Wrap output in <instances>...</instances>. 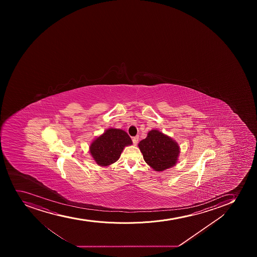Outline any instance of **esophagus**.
<instances>
[{"label": "esophagus", "instance_id": "1", "mask_svg": "<svg viewBox=\"0 0 257 257\" xmlns=\"http://www.w3.org/2000/svg\"><path fill=\"white\" fill-rule=\"evenodd\" d=\"M138 141H139V137L138 136H136L134 138H133V144L134 145H137L138 143Z\"/></svg>", "mask_w": 257, "mask_h": 257}]
</instances>
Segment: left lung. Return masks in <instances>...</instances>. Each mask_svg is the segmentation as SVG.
<instances>
[{
	"mask_svg": "<svg viewBox=\"0 0 257 257\" xmlns=\"http://www.w3.org/2000/svg\"><path fill=\"white\" fill-rule=\"evenodd\" d=\"M138 146L146 163L154 170H165L177 163L179 154L178 143L159 131L149 132Z\"/></svg>",
	"mask_w": 257,
	"mask_h": 257,
	"instance_id": "obj_1",
	"label": "left lung"
}]
</instances>
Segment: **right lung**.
<instances>
[{
    "label": "right lung",
    "mask_w": 257,
    "mask_h": 257,
    "mask_svg": "<svg viewBox=\"0 0 257 257\" xmlns=\"http://www.w3.org/2000/svg\"><path fill=\"white\" fill-rule=\"evenodd\" d=\"M132 144V139L125 132L110 128L91 143L89 152L97 164L108 166L119 159L125 146Z\"/></svg>",
    "instance_id": "obj_1"
}]
</instances>
